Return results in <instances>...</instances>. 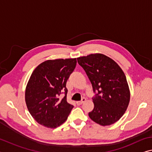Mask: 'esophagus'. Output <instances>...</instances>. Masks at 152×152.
I'll list each match as a JSON object with an SVG mask.
<instances>
[{"label":"esophagus","mask_w":152,"mask_h":152,"mask_svg":"<svg viewBox=\"0 0 152 152\" xmlns=\"http://www.w3.org/2000/svg\"><path fill=\"white\" fill-rule=\"evenodd\" d=\"M86 98L84 97V98L82 99V100L80 101V102H76V104L78 105H80L83 104V103H85L86 102Z\"/></svg>","instance_id":"obj_1"}]
</instances>
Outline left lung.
<instances>
[{
  "label": "left lung",
  "mask_w": 152,
  "mask_h": 152,
  "mask_svg": "<svg viewBox=\"0 0 152 152\" xmlns=\"http://www.w3.org/2000/svg\"><path fill=\"white\" fill-rule=\"evenodd\" d=\"M93 86L94 108L90 118L102 126H109L120 119L130 102V90L126 76L118 64L101 53L77 58Z\"/></svg>",
  "instance_id": "left-lung-1"
}]
</instances>
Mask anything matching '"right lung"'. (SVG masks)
Returning <instances> with one entry per match:
<instances>
[{
  "instance_id": "1",
  "label": "right lung",
  "mask_w": 152,
  "mask_h": 152,
  "mask_svg": "<svg viewBox=\"0 0 152 152\" xmlns=\"http://www.w3.org/2000/svg\"><path fill=\"white\" fill-rule=\"evenodd\" d=\"M76 63V58L47 60L33 71L26 88L25 100L38 123L55 129L66 122L74 107L67 102L66 82ZM63 92L65 97L59 99Z\"/></svg>"
}]
</instances>
